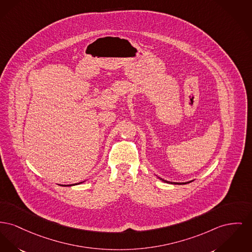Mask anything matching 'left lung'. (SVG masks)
I'll return each instance as SVG.
<instances>
[{
	"mask_svg": "<svg viewBox=\"0 0 252 252\" xmlns=\"http://www.w3.org/2000/svg\"><path fill=\"white\" fill-rule=\"evenodd\" d=\"M161 180H162V181H163V182H165V183H168V184L170 183V182H168V181H165V180H163V179H161ZM190 182H191V181H190ZM190 182H188V183H182V184H183V185H186V184H189V183H190ZM170 184H175V185H180L179 183H172V182H171ZM182 184H181V185H182Z\"/></svg>",
	"mask_w": 252,
	"mask_h": 252,
	"instance_id": "left-lung-1",
	"label": "left lung"
}]
</instances>
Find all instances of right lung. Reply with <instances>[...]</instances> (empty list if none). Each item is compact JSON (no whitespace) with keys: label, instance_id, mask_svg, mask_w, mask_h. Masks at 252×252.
<instances>
[{"label":"right lung","instance_id":"add662e5","mask_svg":"<svg viewBox=\"0 0 252 252\" xmlns=\"http://www.w3.org/2000/svg\"><path fill=\"white\" fill-rule=\"evenodd\" d=\"M79 184H81V183H79ZM75 185H76V184H75ZM71 186H72V185H71ZM73 186H74V185H73Z\"/></svg>","mask_w":252,"mask_h":252}]
</instances>
